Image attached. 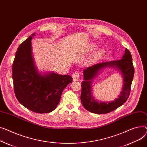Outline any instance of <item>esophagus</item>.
<instances>
[{
  "mask_svg": "<svg viewBox=\"0 0 147 147\" xmlns=\"http://www.w3.org/2000/svg\"><path fill=\"white\" fill-rule=\"evenodd\" d=\"M79 77H80V74L78 72H75L73 74H72V78H73V81H77L79 80Z\"/></svg>",
  "mask_w": 147,
  "mask_h": 147,
  "instance_id": "esophagus-1",
  "label": "esophagus"
}]
</instances>
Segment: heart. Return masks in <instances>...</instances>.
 <instances>
[{
  "label": "heart",
  "instance_id": "heart-1",
  "mask_svg": "<svg viewBox=\"0 0 147 147\" xmlns=\"http://www.w3.org/2000/svg\"><path fill=\"white\" fill-rule=\"evenodd\" d=\"M102 55H103V51L101 50H98V51H97V52L96 53V54H95V55H94V59L99 58V57H100Z\"/></svg>",
  "mask_w": 147,
  "mask_h": 147
}]
</instances>
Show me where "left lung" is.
Here are the masks:
<instances>
[{
	"mask_svg": "<svg viewBox=\"0 0 147 147\" xmlns=\"http://www.w3.org/2000/svg\"><path fill=\"white\" fill-rule=\"evenodd\" d=\"M107 67H114L121 74L123 78V91L118 98L113 101L99 102L93 96L92 83L99 72ZM83 73L84 80L81 83V100L86 110L96 114H106L121 106L127 100L134 78V67L131 54L127 49L121 59L95 64L86 68Z\"/></svg>",
	"mask_w": 147,
	"mask_h": 147,
	"instance_id": "8db88e82",
	"label": "left lung"
}]
</instances>
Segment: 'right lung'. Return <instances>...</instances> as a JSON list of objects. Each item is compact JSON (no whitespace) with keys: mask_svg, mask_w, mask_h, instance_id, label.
I'll return each mask as SVG.
<instances>
[{"mask_svg":"<svg viewBox=\"0 0 147 147\" xmlns=\"http://www.w3.org/2000/svg\"><path fill=\"white\" fill-rule=\"evenodd\" d=\"M33 33L20 45L12 65V79L15 96L27 109L38 113L53 111L60 102L66 86L72 82L70 75L53 72L40 73L32 53Z\"/></svg>","mask_w":147,"mask_h":147,"instance_id":"1","label":"right lung"}]
</instances>
